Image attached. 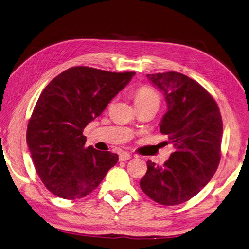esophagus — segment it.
Segmentation results:
<instances>
[{
  "mask_svg": "<svg viewBox=\"0 0 249 249\" xmlns=\"http://www.w3.org/2000/svg\"><path fill=\"white\" fill-rule=\"evenodd\" d=\"M131 157H132L131 154L126 153V152H124V153H121V154L119 155V160H120V161H126V160H129L131 159Z\"/></svg>",
  "mask_w": 249,
  "mask_h": 249,
  "instance_id": "esophagus-1",
  "label": "esophagus"
}]
</instances>
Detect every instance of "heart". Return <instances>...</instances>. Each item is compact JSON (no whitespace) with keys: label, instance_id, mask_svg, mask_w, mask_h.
<instances>
[{"label":"heart","instance_id":"heart-1","mask_svg":"<svg viewBox=\"0 0 249 249\" xmlns=\"http://www.w3.org/2000/svg\"><path fill=\"white\" fill-rule=\"evenodd\" d=\"M133 98H134L135 106H142L149 104H155L157 106L160 105L159 94H157L154 89L148 86H142L141 88H138L134 92Z\"/></svg>","mask_w":249,"mask_h":249}]
</instances>
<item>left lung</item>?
<instances>
[{
    "mask_svg": "<svg viewBox=\"0 0 249 249\" xmlns=\"http://www.w3.org/2000/svg\"><path fill=\"white\" fill-rule=\"evenodd\" d=\"M165 96L160 129L174 152L161 166L147 161L142 190L156 203L187 202L207 185L221 160L223 123L215 100L201 84L180 72L147 75Z\"/></svg>",
    "mask_w": 249,
    "mask_h": 249,
    "instance_id": "8db88e82",
    "label": "left lung"
}]
</instances>
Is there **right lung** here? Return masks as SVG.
Here are the masks:
<instances>
[{
	"instance_id": "1",
	"label": "right lung",
	"mask_w": 249,
	"mask_h": 249,
	"mask_svg": "<svg viewBox=\"0 0 249 249\" xmlns=\"http://www.w3.org/2000/svg\"><path fill=\"white\" fill-rule=\"evenodd\" d=\"M134 75L75 66L54 77L41 93L26 142L36 171L54 196H87L117 163V154L86 147L82 132Z\"/></svg>"
}]
</instances>
